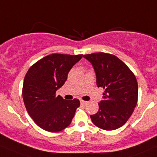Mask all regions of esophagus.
Instances as JSON below:
<instances>
[{
    "label": "esophagus",
    "mask_w": 157,
    "mask_h": 157,
    "mask_svg": "<svg viewBox=\"0 0 157 157\" xmlns=\"http://www.w3.org/2000/svg\"><path fill=\"white\" fill-rule=\"evenodd\" d=\"M80 103H81L82 105H86L87 103V102L84 101V100H80Z\"/></svg>",
    "instance_id": "1"
}]
</instances>
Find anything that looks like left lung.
I'll list each match as a JSON object with an SVG mask.
<instances>
[{
    "mask_svg": "<svg viewBox=\"0 0 157 157\" xmlns=\"http://www.w3.org/2000/svg\"><path fill=\"white\" fill-rule=\"evenodd\" d=\"M83 57L94 66L97 86L104 90L98 112L90 115L91 121L105 130L120 128L127 123L137 103L138 84L134 74L113 54L99 52Z\"/></svg>",
    "mask_w": 157,
    "mask_h": 157,
    "instance_id": "obj_1",
    "label": "left lung"
}]
</instances>
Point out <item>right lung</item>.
Here are the masks:
<instances>
[{"label":"right lung","instance_id":"add662e5","mask_svg":"<svg viewBox=\"0 0 157 157\" xmlns=\"http://www.w3.org/2000/svg\"><path fill=\"white\" fill-rule=\"evenodd\" d=\"M83 54H52L33 63L26 74L22 96L27 113L35 124L48 132H59L71 124L78 99L66 100L56 95L71 68Z\"/></svg>","mask_w":157,"mask_h":157}]
</instances>
